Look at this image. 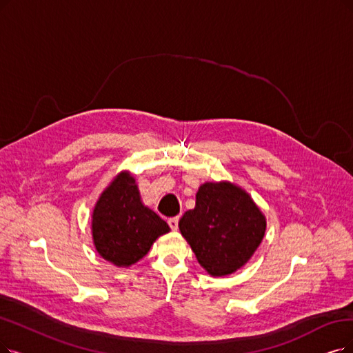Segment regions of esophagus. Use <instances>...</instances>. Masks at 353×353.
Returning <instances> with one entry per match:
<instances>
[{
    "instance_id": "obj_1",
    "label": "esophagus",
    "mask_w": 353,
    "mask_h": 353,
    "mask_svg": "<svg viewBox=\"0 0 353 353\" xmlns=\"http://www.w3.org/2000/svg\"><path fill=\"white\" fill-rule=\"evenodd\" d=\"M168 224H169V228H171L172 230H176L178 229V217L168 219Z\"/></svg>"
}]
</instances>
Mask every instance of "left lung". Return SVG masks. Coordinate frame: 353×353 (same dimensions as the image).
Masks as SVG:
<instances>
[{
  "label": "left lung",
  "instance_id": "left-lung-1",
  "mask_svg": "<svg viewBox=\"0 0 353 353\" xmlns=\"http://www.w3.org/2000/svg\"><path fill=\"white\" fill-rule=\"evenodd\" d=\"M179 232L211 276L236 272L259 248L266 219L252 196L229 181L204 182Z\"/></svg>",
  "mask_w": 353,
  "mask_h": 353
}]
</instances>
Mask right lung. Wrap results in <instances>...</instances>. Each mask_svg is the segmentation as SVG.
I'll return each instance as SVG.
<instances>
[{
  "mask_svg": "<svg viewBox=\"0 0 353 353\" xmlns=\"http://www.w3.org/2000/svg\"><path fill=\"white\" fill-rule=\"evenodd\" d=\"M171 232L165 220L143 204L134 176L117 174L95 203L91 233L95 250L119 268L139 262L157 239Z\"/></svg>",
  "mask_w": 353,
  "mask_h": 353,
  "instance_id": "1",
  "label": "right lung"
}]
</instances>
